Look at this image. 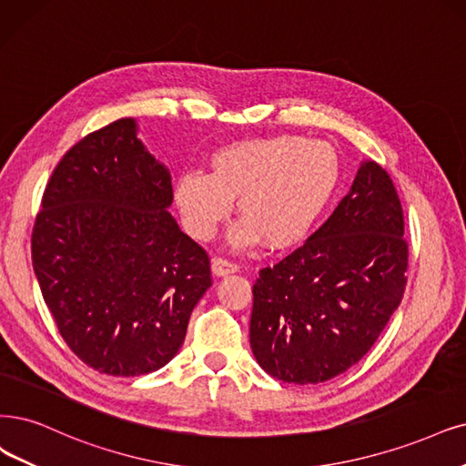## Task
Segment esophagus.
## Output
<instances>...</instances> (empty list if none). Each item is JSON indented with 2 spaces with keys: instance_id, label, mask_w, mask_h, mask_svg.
<instances>
[{
  "instance_id": "34e87169",
  "label": "esophagus",
  "mask_w": 466,
  "mask_h": 466,
  "mask_svg": "<svg viewBox=\"0 0 466 466\" xmlns=\"http://www.w3.org/2000/svg\"><path fill=\"white\" fill-rule=\"evenodd\" d=\"M211 268H213L215 277H228V274L238 270V265L228 261V259H224V257H215Z\"/></svg>"
}]
</instances>
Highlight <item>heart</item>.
<instances>
[{
	"instance_id": "heart-1",
	"label": "heart",
	"mask_w": 466,
	"mask_h": 466,
	"mask_svg": "<svg viewBox=\"0 0 466 466\" xmlns=\"http://www.w3.org/2000/svg\"><path fill=\"white\" fill-rule=\"evenodd\" d=\"M339 184L336 149L322 140L274 134L217 149L209 175L186 170L177 178L175 201L186 230L207 242L228 218L232 199L244 220L230 234L236 248L259 242L294 248L307 238Z\"/></svg>"
}]
</instances>
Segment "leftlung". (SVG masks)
<instances>
[{"mask_svg": "<svg viewBox=\"0 0 466 466\" xmlns=\"http://www.w3.org/2000/svg\"><path fill=\"white\" fill-rule=\"evenodd\" d=\"M388 172L360 165L350 194L307 242L253 284L249 341L284 382L319 384L359 363L400 307L409 246Z\"/></svg>", "mask_w": 466, "mask_h": 466, "instance_id": "8db88e82", "label": "left lung"}]
</instances>
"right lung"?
<instances>
[{
	"instance_id": "obj_1",
	"label": "right lung",
	"mask_w": 466,
	"mask_h": 466,
	"mask_svg": "<svg viewBox=\"0 0 466 466\" xmlns=\"http://www.w3.org/2000/svg\"><path fill=\"white\" fill-rule=\"evenodd\" d=\"M170 203L168 170L132 118L84 136L47 180L32 267L61 338L97 372L165 367L213 284L209 255L178 228Z\"/></svg>"
}]
</instances>
